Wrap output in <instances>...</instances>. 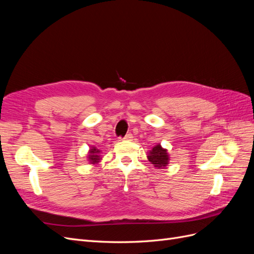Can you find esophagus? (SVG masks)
<instances>
[{"label":"esophagus","mask_w":254,"mask_h":254,"mask_svg":"<svg viewBox=\"0 0 254 254\" xmlns=\"http://www.w3.org/2000/svg\"><path fill=\"white\" fill-rule=\"evenodd\" d=\"M124 140H125V141H132V140H133L132 133H127V134L125 135V137H124Z\"/></svg>","instance_id":"34e87169"}]
</instances>
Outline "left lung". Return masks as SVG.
Wrapping results in <instances>:
<instances>
[{
  "instance_id": "1",
  "label": "left lung",
  "mask_w": 254,
  "mask_h": 254,
  "mask_svg": "<svg viewBox=\"0 0 254 254\" xmlns=\"http://www.w3.org/2000/svg\"><path fill=\"white\" fill-rule=\"evenodd\" d=\"M147 159L157 170H162L170 163V153L159 143L147 152Z\"/></svg>"
}]
</instances>
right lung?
Returning <instances> with one entry per match:
<instances>
[{"instance_id": "add662e5", "label": "right lung", "mask_w": 254, "mask_h": 254, "mask_svg": "<svg viewBox=\"0 0 254 254\" xmlns=\"http://www.w3.org/2000/svg\"><path fill=\"white\" fill-rule=\"evenodd\" d=\"M101 153H102V150L97 149V147H95V146H90V149L87 153V161L89 162V164H92V165L99 164V162L103 160Z\"/></svg>"}]
</instances>
